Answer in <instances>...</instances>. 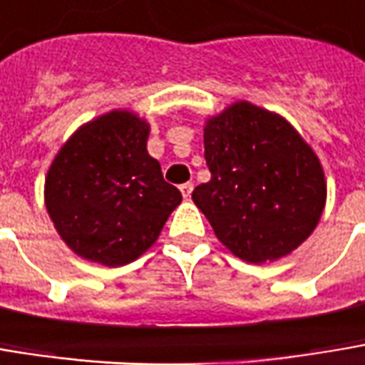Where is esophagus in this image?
<instances>
[{
    "label": "esophagus",
    "instance_id": "esophagus-1",
    "mask_svg": "<svg viewBox=\"0 0 365 365\" xmlns=\"http://www.w3.org/2000/svg\"><path fill=\"white\" fill-rule=\"evenodd\" d=\"M180 193H182V197H185V199H189V197H191V193H193V185H191V182H185V185H180Z\"/></svg>",
    "mask_w": 365,
    "mask_h": 365
}]
</instances>
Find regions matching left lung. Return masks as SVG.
<instances>
[{"label":"left lung","mask_w":365,"mask_h":365,"mask_svg":"<svg viewBox=\"0 0 365 365\" xmlns=\"http://www.w3.org/2000/svg\"><path fill=\"white\" fill-rule=\"evenodd\" d=\"M212 178L193 201L224 247L249 264L291 255L326 205L320 158L280 114L239 99L203 124Z\"/></svg>","instance_id":"8db88e82"}]
</instances>
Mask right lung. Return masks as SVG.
Masks as SVG:
<instances>
[{
	"instance_id": "add662e5",
	"label": "right lung",
	"mask_w": 365,
	"mask_h": 365,
	"mask_svg": "<svg viewBox=\"0 0 365 365\" xmlns=\"http://www.w3.org/2000/svg\"><path fill=\"white\" fill-rule=\"evenodd\" d=\"M149 122L120 108L81 124L45 174V207L78 257L118 268L158 241L182 195L149 155Z\"/></svg>"
}]
</instances>
